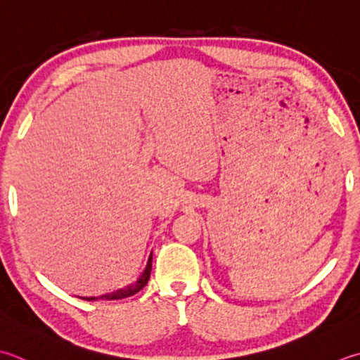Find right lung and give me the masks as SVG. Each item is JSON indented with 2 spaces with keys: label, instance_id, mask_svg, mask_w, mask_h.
Segmentation results:
<instances>
[{
  "label": "right lung",
  "instance_id": "obj_1",
  "mask_svg": "<svg viewBox=\"0 0 360 360\" xmlns=\"http://www.w3.org/2000/svg\"><path fill=\"white\" fill-rule=\"evenodd\" d=\"M151 262H153V255L148 259V264H146V269L143 271L142 276H140L136 283L128 285L126 288H122V290H118L117 293H112V295H104L101 298L105 300H122V298H128L132 297V295H136L137 292L142 290V288L148 284V281H150V273H151ZM101 298H84L87 301H95V300H101Z\"/></svg>",
  "mask_w": 360,
  "mask_h": 360
}]
</instances>
